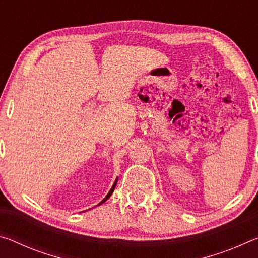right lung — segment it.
Wrapping results in <instances>:
<instances>
[{"label":"right lung","mask_w":258,"mask_h":258,"mask_svg":"<svg viewBox=\"0 0 258 258\" xmlns=\"http://www.w3.org/2000/svg\"><path fill=\"white\" fill-rule=\"evenodd\" d=\"M117 181H118V180H116L115 181V183H113V185H112V187H111V190L110 191H109V194L106 196V198H104L103 200H102V202L101 203H100V204H102V203H104V202H106V200L109 198V197H110V196H111V194H112V192H113V189H115V186H116V183H117ZM99 204V205H100Z\"/></svg>","instance_id":"obj_1"}]
</instances>
